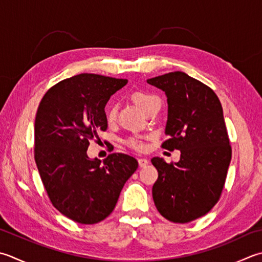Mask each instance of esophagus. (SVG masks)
Segmentation results:
<instances>
[{"label":"esophagus","mask_w":262,"mask_h":262,"mask_svg":"<svg viewBox=\"0 0 262 262\" xmlns=\"http://www.w3.org/2000/svg\"><path fill=\"white\" fill-rule=\"evenodd\" d=\"M148 159L147 158H141V159H138V165H140V167L142 168V167H146L147 165H148Z\"/></svg>","instance_id":"1"}]
</instances>
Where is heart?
<instances>
[{
	"label": "heart",
	"instance_id": "1",
	"mask_svg": "<svg viewBox=\"0 0 262 262\" xmlns=\"http://www.w3.org/2000/svg\"><path fill=\"white\" fill-rule=\"evenodd\" d=\"M132 101L134 102L135 105L140 109L142 112H144L146 115L147 111H150L155 106L160 105V100L159 97L155 94L150 93V92L146 91H135L133 92L132 95ZM117 115V106L116 104H109L105 110V116L107 121H114L116 119ZM128 144H129L133 148H136V150H142L144 147V144L140 137H133L128 141Z\"/></svg>",
	"mask_w": 262,
	"mask_h": 262
}]
</instances>
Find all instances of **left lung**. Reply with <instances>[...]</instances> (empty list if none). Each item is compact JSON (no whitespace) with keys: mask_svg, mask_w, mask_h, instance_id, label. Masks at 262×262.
<instances>
[{"mask_svg":"<svg viewBox=\"0 0 262 262\" xmlns=\"http://www.w3.org/2000/svg\"><path fill=\"white\" fill-rule=\"evenodd\" d=\"M165 92L168 116L162 147L181 151L168 163L152 158L159 176L152 188L161 216L185 224L204 216L218 202L232 159L222 103L214 92L182 71L147 79Z\"/></svg>","mask_w":262,"mask_h":262,"instance_id":"obj_1","label":"left lung"}]
</instances>
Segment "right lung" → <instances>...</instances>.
Returning <instances> with one entry per match:
<instances>
[{
    "label": "right lung",
    "mask_w": 262,
    "mask_h": 262,
    "mask_svg": "<svg viewBox=\"0 0 262 262\" xmlns=\"http://www.w3.org/2000/svg\"><path fill=\"white\" fill-rule=\"evenodd\" d=\"M128 83L80 74L50 89L35 118V161L53 206L76 223L91 225L114 211L138 167L135 158L112 153L103 162L87 156L91 140L107 128L104 107Z\"/></svg>",
    "instance_id": "right-lung-1"
}]
</instances>
